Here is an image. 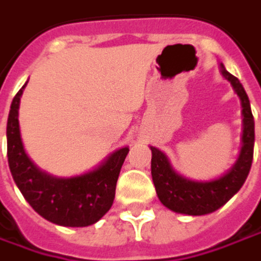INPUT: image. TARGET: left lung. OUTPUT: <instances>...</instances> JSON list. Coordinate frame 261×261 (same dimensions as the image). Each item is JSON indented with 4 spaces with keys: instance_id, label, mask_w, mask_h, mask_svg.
I'll use <instances>...</instances> for the list:
<instances>
[{
    "instance_id": "8db88e82",
    "label": "left lung",
    "mask_w": 261,
    "mask_h": 261,
    "mask_svg": "<svg viewBox=\"0 0 261 261\" xmlns=\"http://www.w3.org/2000/svg\"><path fill=\"white\" fill-rule=\"evenodd\" d=\"M222 68V75L232 84L242 103L244 133L242 147L235 165L222 177L210 181H195L177 174L165 153L150 146L152 180L162 204L174 213L188 216H204L223 207L237 193L250 173L254 153V116L248 96L237 76Z\"/></svg>"
}]
</instances>
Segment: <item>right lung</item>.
<instances>
[{
	"label": "right lung",
	"instance_id": "right-lung-1",
	"mask_svg": "<svg viewBox=\"0 0 261 261\" xmlns=\"http://www.w3.org/2000/svg\"><path fill=\"white\" fill-rule=\"evenodd\" d=\"M24 85L14 96L8 114L7 156L11 176L29 205L45 220L69 227L94 224L114 204L116 180L128 147L115 150L96 170L81 176L54 177L41 171L26 155L20 139L17 115Z\"/></svg>",
	"mask_w": 261,
	"mask_h": 261
}]
</instances>
